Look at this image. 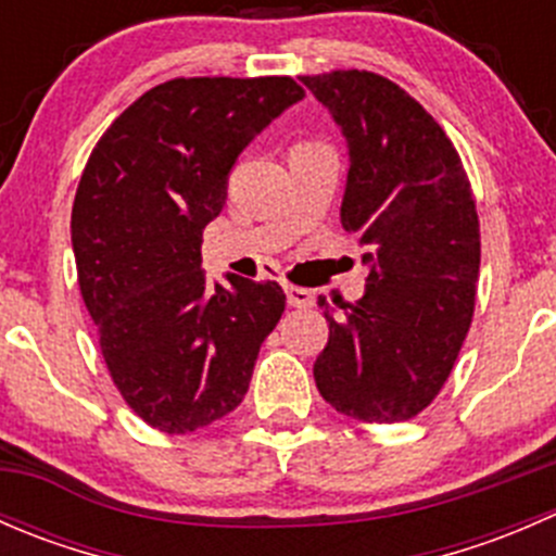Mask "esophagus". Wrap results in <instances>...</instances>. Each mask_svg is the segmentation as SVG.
I'll return each mask as SVG.
<instances>
[{
  "label": "esophagus",
  "mask_w": 556,
  "mask_h": 556,
  "mask_svg": "<svg viewBox=\"0 0 556 556\" xmlns=\"http://www.w3.org/2000/svg\"><path fill=\"white\" fill-rule=\"evenodd\" d=\"M285 295H288V304L295 306V309H306V306H312V293L306 288L288 285V288H285Z\"/></svg>",
  "instance_id": "esophagus-1"
}]
</instances>
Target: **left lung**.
<instances>
[{"mask_svg": "<svg viewBox=\"0 0 556 556\" xmlns=\"http://www.w3.org/2000/svg\"><path fill=\"white\" fill-rule=\"evenodd\" d=\"M350 150L341 226L366 247V293L319 295L330 336L319 395L361 422L417 417L450 379L476 304L481 242L468 174L444 128L401 86L366 70L301 77Z\"/></svg>", "mask_w": 556, "mask_h": 556, "instance_id": "8db88e82", "label": "left lung"}]
</instances>
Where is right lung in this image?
<instances>
[{
  "label": "right lung",
  "instance_id": "obj_1",
  "mask_svg": "<svg viewBox=\"0 0 556 556\" xmlns=\"http://www.w3.org/2000/svg\"><path fill=\"white\" fill-rule=\"evenodd\" d=\"M293 77H177L112 121L72 206L77 282L112 382L150 428L182 435L242 403L285 312L277 282H206L201 237L239 153L290 104Z\"/></svg>",
  "mask_w": 556,
  "mask_h": 556
}]
</instances>
